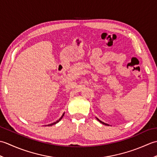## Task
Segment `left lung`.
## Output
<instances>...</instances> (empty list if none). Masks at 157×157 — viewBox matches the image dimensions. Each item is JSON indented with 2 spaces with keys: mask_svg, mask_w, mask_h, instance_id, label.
Returning <instances> with one entry per match:
<instances>
[{
  "mask_svg": "<svg viewBox=\"0 0 157 157\" xmlns=\"http://www.w3.org/2000/svg\"><path fill=\"white\" fill-rule=\"evenodd\" d=\"M96 119H97V120H98V121H99V122H101V123H102V124H104V125H108L107 124V123H104V122H102V121H101V120H99L98 118H96Z\"/></svg>",
  "mask_w": 157,
  "mask_h": 157,
  "instance_id": "1",
  "label": "left lung"
}]
</instances>
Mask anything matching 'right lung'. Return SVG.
<instances>
[{
	"label": "right lung",
	"instance_id": "add662e5",
	"mask_svg": "<svg viewBox=\"0 0 157 157\" xmlns=\"http://www.w3.org/2000/svg\"><path fill=\"white\" fill-rule=\"evenodd\" d=\"M63 115H64V113H63V115L61 116V118H60L59 120H57V121H55V122H54V123H51V124H48V125H47L48 126H51V125H55V124H56V123H57L58 122H59L60 121H61V119L63 118Z\"/></svg>",
	"mask_w": 157,
	"mask_h": 157
}]
</instances>
